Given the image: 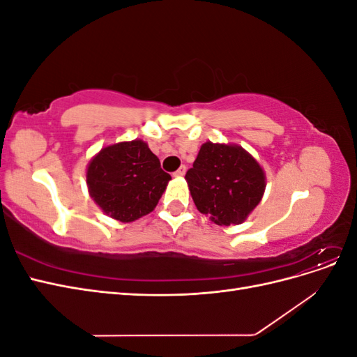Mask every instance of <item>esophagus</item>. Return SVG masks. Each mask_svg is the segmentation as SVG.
<instances>
[{"label":"esophagus","instance_id":"esophagus-1","mask_svg":"<svg viewBox=\"0 0 357 357\" xmlns=\"http://www.w3.org/2000/svg\"><path fill=\"white\" fill-rule=\"evenodd\" d=\"M185 174H186V165H181V167L174 172L176 177H183Z\"/></svg>","mask_w":357,"mask_h":357}]
</instances>
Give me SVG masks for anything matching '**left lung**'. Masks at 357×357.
<instances>
[{
  "label": "left lung",
  "instance_id": "left-lung-1",
  "mask_svg": "<svg viewBox=\"0 0 357 357\" xmlns=\"http://www.w3.org/2000/svg\"><path fill=\"white\" fill-rule=\"evenodd\" d=\"M197 208L218 225H238L265 190V174L256 159L240 146L205 143L186 172Z\"/></svg>",
  "mask_w": 357,
  "mask_h": 357
}]
</instances>
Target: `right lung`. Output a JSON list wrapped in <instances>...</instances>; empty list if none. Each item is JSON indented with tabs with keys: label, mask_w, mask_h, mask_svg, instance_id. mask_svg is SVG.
Masks as SVG:
<instances>
[{
	"label": "right lung",
	"mask_w": 357,
	"mask_h": 357,
	"mask_svg": "<svg viewBox=\"0 0 357 357\" xmlns=\"http://www.w3.org/2000/svg\"><path fill=\"white\" fill-rule=\"evenodd\" d=\"M91 197L105 214L134 222L152 211L171 176L142 139L104 147L88 167Z\"/></svg>",
	"instance_id": "1"
}]
</instances>
